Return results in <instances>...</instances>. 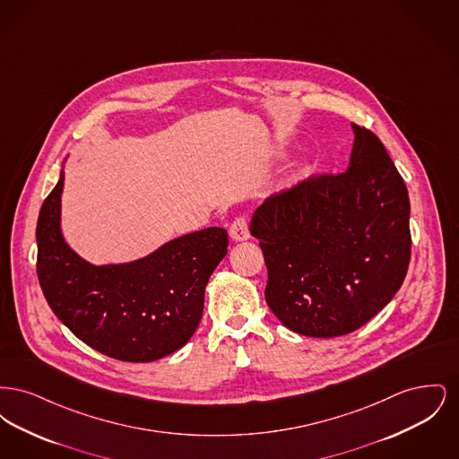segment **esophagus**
<instances>
[{
    "instance_id": "34e87169",
    "label": "esophagus",
    "mask_w": 459,
    "mask_h": 459,
    "mask_svg": "<svg viewBox=\"0 0 459 459\" xmlns=\"http://www.w3.org/2000/svg\"><path fill=\"white\" fill-rule=\"evenodd\" d=\"M230 238L234 240H246L249 239V219L246 215H239L238 219L230 223Z\"/></svg>"
}]
</instances>
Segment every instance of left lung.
I'll return each instance as SVG.
<instances>
[{
  "instance_id": "left-lung-1",
  "label": "left lung",
  "mask_w": 459,
  "mask_h": 459,
  "mask_svg": "<svg viewBox=\"0 0 459 459\" xmlns=\"http://www.w3.org/2000/svg\"><path fill=\"white\" fill-rule=\"evenodd\" d=\"M344 174L313 175L255 212L266 305L292 332L339 337L370 322L404 282L410 197L382 141L352 126Z\"/></svg>"
}]
</instances>
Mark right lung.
Returning a JSON list of instances; mask_svg holds the SVG:
<instances>
[{"mask_svg":"<svg viewBox=\"0 0 459 459\" xmlns=\"http://www.w3.org/2000/svg\"><path fill=\"white\" fill-rule=\"evenodd\" d=\"M62 189L64 174L36 227V270L53 313L89 348L120 361L150 363L180 350L199 325L204 287L227 255V230L210 227L139 262L92 266L62 238Z\"/></svg>","mask_w":459,"mask_h":459,"instance_id":"obj_1","label":"right lung"}]
</instances>
